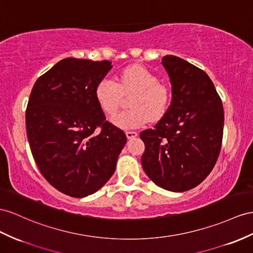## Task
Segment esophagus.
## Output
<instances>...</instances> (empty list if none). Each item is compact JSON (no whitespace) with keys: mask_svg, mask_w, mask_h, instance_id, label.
I'll list each match as a JSON object with an SVG mask.
<instances>
[{"mask_svg":"<svg viewBox=\"0 0 253 253\" xmlns=\"http://www.w3.org/2000/svg\"><path fill=\"white\" fill-rule=\"evenodd\" d=\"M126 135H127V138H128V139H132V138H134V137H137V135H138V132H137V131L127 130V131H126Z\"/></svg>","mask_w":253,"mask_h":253,"instance_id":"1","label":"esophagus"}]
</instances>
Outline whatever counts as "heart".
Listing matches in <instances>:
<instances>
[{
    "label": "heart",
    "mask_w": 253,
    "mask_h": 253,
    "mask_svg": "<svg viewBox=\"0 0 253 253\" xmlns=\"http://www.w3.org/2000/svg\"><path fill=\"white\" fill-rule=\"evenodd\" d=\"M129 106L112 119L116 126L137 128L151 120H158L165 114L169 103V90L159 83L158 77L139 65H132L122 71L118 81L103 77L97 83L95 96L102 111L113 115L122 106L124 96H130Z\"/></svg>",
    "instance_id": "1"
}]
</instances>
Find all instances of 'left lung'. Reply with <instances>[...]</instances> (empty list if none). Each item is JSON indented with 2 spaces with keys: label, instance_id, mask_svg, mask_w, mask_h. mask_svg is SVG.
<instances>
[{
  "label": "left lung",
  "instance_id": "1",
  "mask_svg": "<svg viewBox=\"0 0 253 253\" xmlns=\"http://www.w3.org/2000/svg\"><path fill=\"white\" fill-rule=\"evenodd\" d=\"M172 99L153 129L140 133L147 176L170 191H187L209 175L221 150L222 101L205 71L180 57L166 55Z\"/></svg>",
  "mask_w": 253,
  "mask_h": 253
}]
</instances>
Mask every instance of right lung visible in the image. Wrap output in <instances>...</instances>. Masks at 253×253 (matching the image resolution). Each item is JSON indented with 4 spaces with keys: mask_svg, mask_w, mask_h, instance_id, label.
Returning <instances> with one entry per match:
<instances>
[{
    "mask_svg": "<svg viewBox=\"0 0 253 253\" xmlns=\"http://www.w3.org/2000/svg\"><path fill=\"white\" fill-rule=\"evenodd\" d=\"M109 61L67 57L38 78L25 125L33 158L55 189L74 198L96 192L115 171L126 134L106 121L95 88Z\"/></svg>",
    "mask_w": 253,
    "mask_h": 253,
    "instance_id": "1",
    "label": "right lung"
}]
</instances>
